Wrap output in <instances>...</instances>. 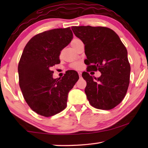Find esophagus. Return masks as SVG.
Segmentation results:
<instances>
[{
    "mask_svg": "<svg viewBox=\"0 0 148 148\" xmlns=\"http://www.w3.org/2000/svg\"><path fill=\"white\" fill-rule=\"evenodd\" d=\"M82 72H78V75H79V77H82Z\"/></svg>",
    "mask_w": 148,
    "mask_h": 148,
    "instance_id": "obj_1",
    "label": "esophagus"
}]
</instances>
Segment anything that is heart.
<instances>
[{"label": "heart", "mask_w": 148, "mask_h": 148, "mask_svg": "<svg viewBox=\"0 0 148 148\" xmlns=\"http://www.w3.org/2000/svg\"><path fill=\"white\" fill-rule=\"evenodd\" d=\"M79 40H80L78 38H74L71 41V46L73 47H74L76 46V45L77 44V42H78ZM70 66H71V69H73L75 70H80L82 69V67H83V63L80 61H76V62H72Z\"/></svg>", "instance_id": "obj_1"}]
</instances>
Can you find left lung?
<instances>
[{"label":"left lung","mask_w":148,"mask_h":148,"mask_svg":"<svg viewBox=\"0 0 148 148\" xmlns=\"http://www.w3.org/2000/svg\"><path fill=\"white\" fill-rule=\"evenodd\" d=\"M72 31L85 45L87 71L99 70L101 76L93 78L85 72L82 77L87 86L85 92L95 108L111 110L126 95L130 79L127 51L113 30L104 27H72Z\"/></svg>","instance_id":"obj_1"}]
</instances>
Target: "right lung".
<instances>
[{"label": "right lung", "instance_id": "add662e5", "mask_svg": "<svg viewBox=\"0 0 148 148\" xmlns=\"http://www.w3.org/2000/svg\"><path fill=\"white\" fill-rule=\"evenodd\" d=\"M73 38L70 27L35 35L25 47L18 64L19 84L29 107L40 116L51 117L66 107L69 92L79 79L75 71L53 79L51 66L60 63L61 50Z\"/></svg>", "mask_w": 148, "mask_h": 148}]
</instances>
